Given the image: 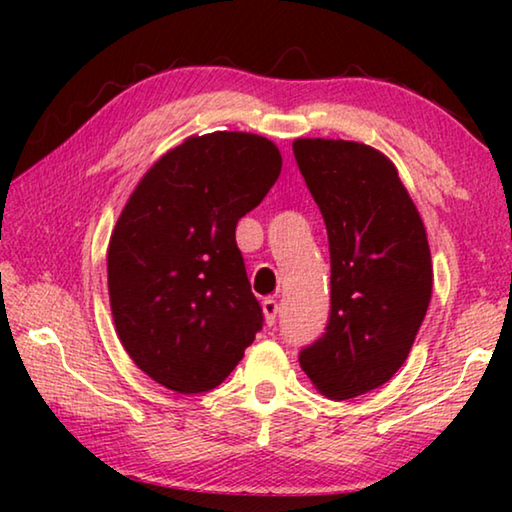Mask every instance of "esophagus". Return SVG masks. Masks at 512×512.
<instances>
[{
	"label": "esophagus",
	"mask_w": 512,
	"mask_h": 512,
	"mask_svg": "<svg viewBox=\"0 0 512 512\" xmlns=\"http://www.w3.org/2000/svg\"><path fill=\"white\" fill-rule=\"evenodd\" d=\"M264 318H266V325L273 327L277 323V314H280V302L273 300V298H266L264 300Z\"/></svg>",
	"instance_id": "34e87169"
}]
</instances>
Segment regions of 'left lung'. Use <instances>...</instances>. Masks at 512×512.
<instances>
[{
    "label": "left lung",
    "mask_w": 512,
    "mask_h": 512,
    "mask_svg": "<svg viewBox=\"0 0 512 512\" xmlns=\"http://www.w3.org/2000/svg\"><path fill=\"white\" fill-rule=\"evenodd\" d=\"M298 169L323 214L332 307L300 366L320 393L350 400L402 368L431 300V253L395 164L372 146L296 140Z\"/></svg>",
    "instance_id": "8db88e82"
}]
</instances>
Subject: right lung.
Here are the masks:
<instances>
[{"mask_svg":"<svg viewBox=\"0 0 512 512\" xmlns=\"http://www.w3.org/2000/svg\"><path fill=\"white\" fill-rule=\"evenodd\" d=\"M282 171L266 137H189L146 171L108 246L119 341L153 381L207 393L235 370L264 325L237 248V221Z\"/></svg>","mask_w":512,"mask_h":512,"instance_id":"add662e5","label":"right lung"}]
</instances>
